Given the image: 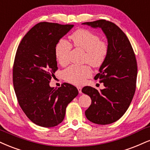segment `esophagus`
Segmentation results:
<instances>
[{"label": "esophagus", "instance_id": "esophagus-1", "mask_svg": "<svg viewBox=\"0 0 150 150\" xmlns=\"http://www.w3.org/2000/svg\"><path fill=\"white\" fill-rule=\"evenodd\" d=\"M77 89H78L79 93H82V87H81V86H77Z\"/></svg>", "mask_w": 150, "mask_h": 150}]
</instances>
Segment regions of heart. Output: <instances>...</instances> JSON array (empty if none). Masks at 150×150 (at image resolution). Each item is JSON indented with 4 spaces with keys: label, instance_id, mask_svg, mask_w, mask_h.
Masks as SVG:
<instances>
[{
    "label": "heart",
    "instance_id": "b5f03b06",
    "mask_svg": "<svg viewBox=\"0 0 150 150\" xmlns=\"http://www.w3.org/2000/svg\"><path fill=\"white\" fill-rule=\"evenodd\" d=\"M72 44L76 48L85 52L84 61L93 68H98L103 64L108 53V45L100 40L98 35L86 29H78L70 36ZM72 46L64 40L56 45L54 53L58 62L66 66L69 62V54ZM91 70L88 66L72 65L63 72L64 78L67 82L80 85L91 76Z\"/></svg>",
    "mask_w": 150,
    "mask_h": 150
}]
</instances>
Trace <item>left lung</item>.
Returning <instances> with one entry per match:
<instances>
[{
  "instance_id": "obj_1",
  "label": "left lung",
  "mask_w": 150,
  "mask_h": 150,
  "mask_svg": "<svg viewBox=\"0 0 150 150\" xmlns=\"http://www.w3.org/2000/svg\"><path fill=\"white\" fill-rule=\"evenodd\" d=\"M82 24L101 28L108 45L105 60L94 77L103 82L105 89L98 91L87 86L82 89L91 99V105L85 111L86 117L94 124H112L126 112L136 91V55L127 36L114 23L100 19Z\"/></svg>"
}]
</instances>
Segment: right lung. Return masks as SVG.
Listing matches in <instances>:
<instances>
[{"mask_svg":"<svg viewBox=\"0 0 150 150\" xmlns=\"http://www.w3.org/2000/svg\"><path fill=\"white\" fill-rule=\"evenodd\" d=\"M74 25L40 22L35 25L18 46L13 66V85L18 103L34 124L53 127L64 120L66 109L78 95L68 83L58 89L50 82L58 69L54 48Z\"/></svg>","mask_w":150,"mask_h":150,"instance_id":"obj_1","label":"right lung"}]
</instances>
